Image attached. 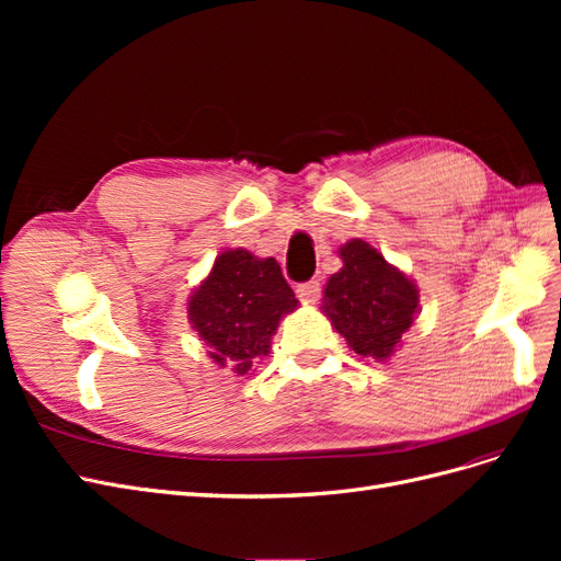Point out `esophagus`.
<instances>
[{
	"label": "esophagus",
	"mask_w": 561,
	"mask_h": 561,
	"mask_svg": "<svg viewBox=\"0 0 561 561\" xmlns=\"http://www.w3.org/2000/svg\"><path fill=\"white\" fill-rule=\"evenodd\" d=\"M297 297L301 301H307V304L318 301V297H320V283L318 280H307V283L297 285Z\"/></svg>",
	"instance_id": "1"
}]
</instances>
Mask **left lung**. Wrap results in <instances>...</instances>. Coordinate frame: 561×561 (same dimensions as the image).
<instances>
[{
    "mask_svg": "<svg viewBox=\"0 0 561 561\" xmlns=\"http://www.w3.org/2000/svg\"><path fill=\"white\" fill-rule=\"evenodd\" d=\"M339 254L344 266L328 280L322 309L355 353L381 363L412 328L419 290L365 241L353 239Z\"/></svg>",
    "mask_w": 561,
    "mask_h": 561,
    "instance_id": "1",
    "label": "left lung"
}]
</instances>
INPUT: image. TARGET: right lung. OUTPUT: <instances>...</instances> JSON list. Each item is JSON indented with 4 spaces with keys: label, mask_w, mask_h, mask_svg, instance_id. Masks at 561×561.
<instances>
[{
    "label": "right lung",
    "mask_w": 561,
    "mask_h": 561,
    "mask_svg": "<svg viewBox=\"0 0 561 561\" xmlns=\"http://www.w3.org/2000/svg\"><path fill=\"white\" fill-rule=\"evenodd\" d=\"M295 309V293L278 262L236 248L219 254L192 295L190 320L217 365H233L245 375L254 358L268 355L280 318Z\"/></svg>",
    "instance_id": "right-lung-1"
}]
</instances>
